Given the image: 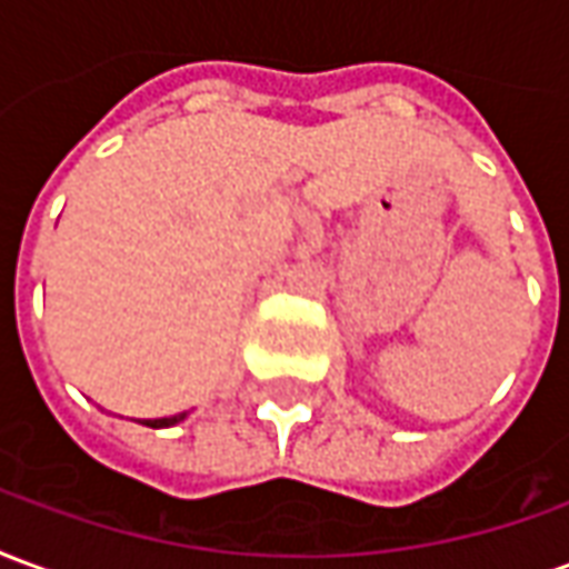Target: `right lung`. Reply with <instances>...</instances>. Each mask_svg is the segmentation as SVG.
I'll return each mask as SVG.
<instances>
[{"label":"right lung","instance_id":"1","mask_svg":"<svg viewBox=\"0 0 569 569\" xmlns=\"http://www.w3.org/2000/svg\"><path fill=\"white\" fill-rule=\"evenodd\" d=\"M186 418H188V411H182V415H173V418H154V420H142V423L151 429H163V427H176V423H182Z\"/></svg>","mask_w":569,"mask_h":569}]
</instances>
